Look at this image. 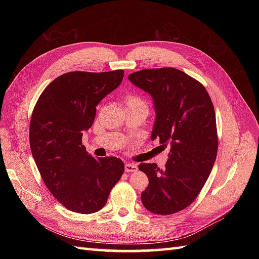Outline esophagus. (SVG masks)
Here are the masks:
<instances>
[{
  "label": "esophagus",
  "instance_id": "1",
  "mask_svg": "<svg viewBox=\"0 0 259 259\" xmlns=\"http://www.w3.org/2000/svg\"><path fill=\"white\" fill-rule=\"evenodd\" d=\"M138 167L136 164H133V163H126L125 164V171L126 173H135V171H137Z\"/></svg>",
  "mask_w": 259,
  "mask_h": 259
}]
</instances>
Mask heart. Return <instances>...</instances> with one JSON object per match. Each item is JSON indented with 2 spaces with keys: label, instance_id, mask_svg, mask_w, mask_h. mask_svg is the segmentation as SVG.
Masks as SVG:
<instances>
[{
  "label": "heart",
  "instance_id": "b5f03b06",
  "mask_svg": "<svg viewBox=\"0 0 259 259\" xmlns=\"http://www.w3.org/2000/svg\"><path fill=\"white\" fill-rule=\"evenodd\" d=\"M125 104L130 107H144V108L148 109V105L146 103V100L137 95H128L126 97V99H125Z\"/></svg>",
  "mask_w": 259,
  "mask_h": 259
}]
</instances>
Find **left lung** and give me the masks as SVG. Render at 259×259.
<instances>
[{
  "label": "left lung",
  "instance_id": "1",
  "mask_svg": "<svg viewBox=\"0 0 259 259\" xmlns=\"http://www.w3.org/2000/svg\"><path fill=\"white\" fill-rule=\"evenodd\" d=\"M128 80L153 98L151 138L170 145L164 169L155 163L138 165L149 179L142 202L151 213L175 214L197 199L214 166L218 136L213 103L202 83L175 68L143 69Z\"/></svg>",
  "mask_w": 259,
  "mask_h": 259
}]
</instances>
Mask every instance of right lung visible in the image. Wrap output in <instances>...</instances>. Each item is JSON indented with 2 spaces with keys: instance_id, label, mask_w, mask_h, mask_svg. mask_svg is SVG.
<instances>
[{
  "instance_id": "right-lung-1",
  "label": "right lung",
  "mask_w": 259,
  "mask_h": 259,
  "mask_svg": "<svg viewBox=\"0 0 259 259\" xmlns=\"http://www.w3.org/2000/svg\"><path fill=\"white\" fill-rule=\"evenodd\" d=\"M123 76L124 70L61 74L46 86L31 115L29 139L36 167L54 198L75 213L103 208L124 173L122 160L94 159L82 144L96 106Z\"/></svg>"
}]
</instances>
